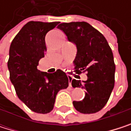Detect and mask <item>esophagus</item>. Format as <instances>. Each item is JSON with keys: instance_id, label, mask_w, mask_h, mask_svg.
Here are the masks:
<instances>
[{"instance_id": "1", "label": "esophagus", "mask_w": 131, "mask_h": 131, "mask_svg": "<svg viewBox=\"0 0 131 131\" xmlns=\"http://www.w3.org/2000/svg\"><path fill=\"white\" fill-rule=\"evenodd\" d=\"M67 77H68V80H69V86H72L71 85V82H72V80H73V77L70 75H67Z\"/></svg>"}]
</instances>
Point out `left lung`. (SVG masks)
<instances>
[{
  "label": "left lung",
  "mask_w": 131,
  "mask_h": 131,
  "mask_svg": "<svg viewBox=\"0 0 131 131\" xmlns=\"http://www.w3.org/2000/svg\"><path fill=\"white\" fill-rule=\"evenodd\" d=\"M58 28L77 46L73 61L76 72L87 73L86 81L72 80L73 87H82L86 91L82 101L73 102V106L80 113L98 112L106 105L115 86L112 51L104 36L88 23H64Z\"/></svg>",
  "instance_id": "obj_1"
}]
</instances>
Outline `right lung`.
<instances>
[{"mask_svg":"<svg viewBox=\"0 0 131 131\" xmlns=\"http://www.w3.org/2000/svg\"><path fill=\"white\" fill-rule=\"evenodd\" d=\"M58 23L30 21L20 29L10 47L7 67L10 81L19 99L36 113H49L58 92L69 84L66 73L61 70L48 73L37 69L47 49L45 36Z\"/></svg>","mask_w":131,"mask_h":131,"instance_id":"obj_1","label":"right lung"}]
</instances>
